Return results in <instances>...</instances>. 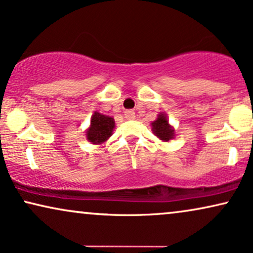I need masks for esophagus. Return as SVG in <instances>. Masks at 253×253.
Returning <instances> with one entry per match:
<instances>
[{
  "instance_id": "1",
  "label": "esophagus",
  "mask_w": 253,
  "mask_h": 253,
  "mask_svg": "<svg viewBox=\"0 0 253 253\" xmlns=\"http://www.w3.org/2000/svg\"><path fill=\"white\" fill-rule=\"evenodd\" d=\"M124 116H126V120H133L136 117V115H134V111L132 109H129L124 111Z\"/></svg>"
}]
</instances>
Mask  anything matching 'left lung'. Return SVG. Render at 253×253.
<instances>
[{
  "label": "left lung",
  "instance_id": "8db88e82",
  "mask_svg": "<svg viewBox=\"0 0 253 253\" xmlns=\"http://www.w3.org/2000/svg\"><path fill=\"white\" fill-rule=\"evenodd\" d=\"M151 126H152V132L163 142H169L174 138V127L169 123V119L165 113H160L157 120L151 123Z\"/></svg>",
  "mask_w": 253,
  "mask_h": 253
}]
</instances>
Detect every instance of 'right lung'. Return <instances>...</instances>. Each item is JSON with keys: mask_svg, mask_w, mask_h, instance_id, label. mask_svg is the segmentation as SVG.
Returning a JSON list of instances; mask_svg holds the SVG:
<instances>
[{"mask_svg": "<svg viewBox=\"0 0 253 253\" xmlns=\"http://www.w3.org/2000/svg\"><path fill=\"white\" fill-rule=\"evenodd\" d=\"M115 129V121L113 117L95 111L90 119V126L86 130L88 142L95 145H100L109 139Z\"/></svg>", "mask_w": 253, "mask_h": 253, "instance_id": "obj_1", "label": "right lung"}]
</instances>
